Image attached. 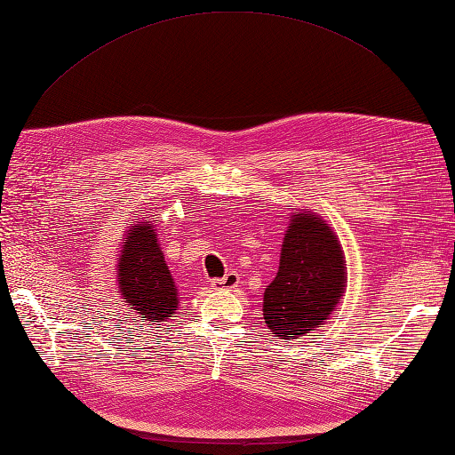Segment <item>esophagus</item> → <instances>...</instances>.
<instances>
[{
  "label": "esophagus",
  "instance_id": "obj_1",
  "mask_svg": "<svg viewBox=\"0 0 455 455\" xmlns=\"http://www.w3.org/2000/svg\"><path fill=\"white\" fill-rule=\"evenodd\" d=\"M238 283H240V275L236 272H228L225 277L215 279L211 285L212 289H235L238 287Z\"/></svg>",
  "mask_w": 455,
  "mask_h": 455
}]
</instances>
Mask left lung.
<instances>
[{
    "instance_id": "8db88e82",
    "label": "left lung",
    "mask_w": 455,
    "mask_h": 455,
    "mask_svg": "<svg viewBox=\"0 0 455 455\" xmlns=\"http://www.w3.org/2000/svg\"><path fill=\"white\" fill-rule=\"evenodd\" d=\"M347 282L346 256L334 228L318 212H291L279 267L264 291V321L282 340L305 336L324 324Z\"/></svg>"
}]
</instances>
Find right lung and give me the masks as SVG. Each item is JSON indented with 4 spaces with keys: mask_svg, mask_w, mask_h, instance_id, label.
Returning <instances> with one entry per match:
<instances>
[{
    "mask_svg": "<svg viewBox=\"0 0 455 455\" xmlns=\"http://www.w3.org/2000/svg\"><path fill=\"white\" fill-rule=\"evenodd\" d=\"M154 227V220L147 217L124 230L117 258V285L121 299L139 315L140 323L164 324L176 315L181 299Z\"/></svg>",
    "mask_w": 455,
    "mask_h": 455,
    "instance_id": "1",
    "label": "right lung"
}]
</instances>
